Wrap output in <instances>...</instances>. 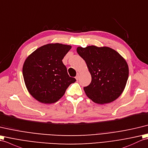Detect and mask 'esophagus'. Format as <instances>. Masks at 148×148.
<instances>
[{
    "label": "esophagus",
    "instance_id": "esophagus-1",
    "mask_svg": "<svg viewBox=\"0 0 148 148\" xmlns=\"http://www.w3.org/2000/svg\"><path fill=\"white\" fill-rule=\"evenodd\" d=\"M79 78H80V73H77V76H76V77H75V78H76L77 80H78V79H79Z\"/></svg>",
    "mask_w": 148,
    "mask_h": 148
}]
</instances>
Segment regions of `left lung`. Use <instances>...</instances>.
<instances>
[{
  "label": "left lung",
  "mask_w": 148,
  "mask_h": 148,
  "mask_svg": "<svg viewBox=\"0 0 148 148\" xmlns=\"http://www.w3.org/2000/svg\"><path fill=\"white\" fill-rule=\"evenodd\" d=\"M77 51L91 75L90 84L84 87L87 96L99 104L116 100L124 90L129 77L125 60L108 47H78Z\"/></svg>",
  "instance_id": "8db88e82"
}]
</instances>
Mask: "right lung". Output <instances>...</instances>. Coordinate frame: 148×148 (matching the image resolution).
<instances>
[{
	"label": "right lung",
	"instance_id": "1",
	"mask_svg": "<svg viewBox=\"0 0 148 148\" xmlns=\"http://www.w3.org/2000/svg\"><path fill=\"white\" fill-rule=\"evenodd\" d=\"M71 45L59 43L41 46L29 55L23 66V75L29 93L44 104L57 102L76 79L70 77L63 59Z\"/></svg>",
	"mask_w": 148,
	"mask_h": 148
}]
</instances>
